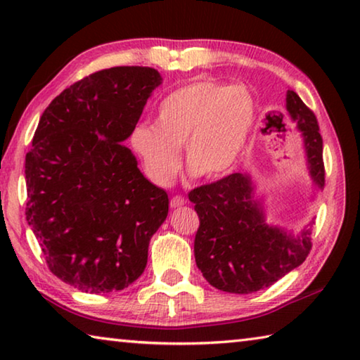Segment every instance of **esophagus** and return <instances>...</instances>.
Instances as JSON below:
<instances>
[{
	"label": "esophagus",
	"instance_id": "obj_1",
	"mask_svg": "<svg viewBox=\"0 0 360 360\" xmlns=\"http://www.w3.org/2000/svg\"><path fill=\"white\" fill-rule=\"evenodd\" d=\"M182 205H186V200L184 197H181V195H174L172 202H169V206H172V208H179Z\"/></svg>",
	"mask_w": 360,
	"mask_h": 360
}]
</instances>
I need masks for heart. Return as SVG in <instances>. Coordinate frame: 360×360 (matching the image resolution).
<instances>
[{
  "label": "heart",
  "instance_id": "heart-1",
  "mask_svg": "<svg viewBox=\"0 0 360 360\" xmlns=\"http://www.w3.org/2000/svg\"><path fill=\"white\" fill-rule=\"evenodd\" d=\"M255 115V103L246 87L197 79L179 85L160 101L154 127L138 125L131 146L146 174L158 186L174 179L182 146L187 168L195 176L217 179L238 163Z\"/></svg>",
  "mask_w": 360,
  "mask_h": 360
}]
</instances>
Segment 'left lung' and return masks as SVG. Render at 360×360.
Masks as SVG:
<instances>
[{
  "label": "left lung",
  "instance_id": "8db88e82",
  "mask_svg": "<svg viewBox=\"0 0 360 360\" xmlns=\"http://www.w3.org/2000/svg\"><path fill=\"white\" fill-rule=\"evenodd\" d=\"M285 108L302 133L311 179L322 188L326 169L318 119L294 90H288ZM252 191L249 176L233 173L188 193L200 219L193 241L195 262L212 288L230 294L270 288L302 265L313 246L311 229L292 236L266 225Z\"/></svg>",
  "mask_w": 360,
  "mask_h": 360
}]
</instances>
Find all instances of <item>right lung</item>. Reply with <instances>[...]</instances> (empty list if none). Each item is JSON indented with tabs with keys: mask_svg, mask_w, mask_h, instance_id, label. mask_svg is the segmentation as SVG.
I'll return each mask as SVG.
<instances>
[{
	"mask_svg": "<svg viewBox=\"0 0 360 360\" xmlns=\"http://www.w3.org/2000/svg\"><path fill=\"white\" fill-rule=\"evenodd\" d=\"M160 82L148 66L96 71L56 96L34 131L25 157L27 222L49 270L82 292L135 283L167 219V192L122 144Z\"/></svg>",
	"mask_w": 360,
	"mask_h": 360,
	"instance_id": "right-lung-1",
	"label": "right lung"
}]
</instances>
